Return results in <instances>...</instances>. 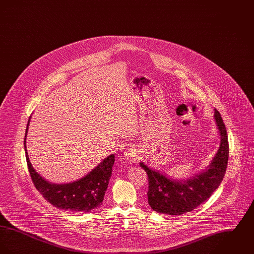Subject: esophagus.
<instances>
[{
  "label": "esophagus",
  "instance_id": "1",
  "mask_svg": "<svg viewBox=\"0 0 254 254\" xmlns=\"http://www.w3.org/2000/svg\"><path fill=\"white\" fill-rule=\"evenodd\" d=\"M139 150L136 147H129L127 151V159L130 162V163H136L138 158H139Z\"/></svg>",
  "mask_w": 254,
  "mask_h": 254
}]
</instances>
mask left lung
Segmentation results:
<instances>
[{"label": "left lung", "instance_id": "8db88e82", "mask_svg": "<svg viewBox=\"0 0 254 254\" xmlns=\"http://www.w3.org/2000/svg\"><path fill=\"white\" fill-rule=\"evenodd\" d=\"M213 117L220 135V145L217 153L204 170L189 179L178 180L140 163L148 176L147 199L153 210L181 215L193 210L217 190L227 169L229 142L225 124L217 109H214Z\"/></svg>", "mask_w": 254, "mask_h": 254}]
</instances>
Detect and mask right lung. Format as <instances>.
<instances>
[{
	"label": "right lung",
	"mask_w": 254,
	"mask_h": 254,
	"mask_svg": "<svg viewBox=\"0 0 254 254\" xmlns=\"http://www.w3.org/2000/svg\"><path fill=\"white\" fill-rule=\"evenodd\" d=\"M30 118L24 136V150L28 170L32 182L40 193L50 204L64 210L89 212L102 205L112 174L114 154L105 158L96 168L77 181L56 184L45 179L33 168L26 150V136Z\"/></svg>",
	"instance_id": "obj_1"
}]
</instances>
